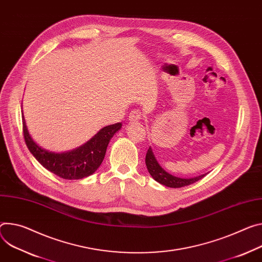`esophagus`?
I'll list each match as a JSON object with an SVG mask.
<instances>
[{
    "label": "esophagus",
    "mask_w": 262,
    "mask_h": 262,
    "mask_svg": "<svg viewBox=\"0 0 262 262\" xmlns=\"http://www.w3.org/2000/svg\"><path fill=\"white\" fill-rule=\"evenodd\" d=\"M128 118H129V121L136 122V121L141 120V119H142V114H141V112H139V111H133V112L129 114Z\"/></svg>",
    "instance_id": "34e87169"
}]
</instances>
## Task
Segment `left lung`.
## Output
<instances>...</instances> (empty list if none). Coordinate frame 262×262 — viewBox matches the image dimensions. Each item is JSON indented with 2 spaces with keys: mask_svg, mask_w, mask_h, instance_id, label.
Instances as JSON below:
<instances>
[{
  "mask_svg": "<svg viewBox=\"0 0 262 262\" xmlns=\"http://www.w3.org/2000/svg\"><path fill=\"white\" fill-rule=\"evenodd\" d=\"M145 163H146V167H147L150 176L158 183H160V184H162L166 187L180 188V187L188 186V185H191V184L198 182L199 180H201L205 177V174H203V176L192 178V179H181V178L174 177V176H172L168 172H166L159 165V163L156 160V158L154 156V152H152L150 147L147 150L146 158H145Z\"/></svg>",
  "mask_w": 262,
  "mask_h": 262,
  "instance_id": "left-lung-1",
  "label": "left lung"
}]
</instances>
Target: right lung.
I'll return each mask as SVG.
<instances>
[{"instance_id":"obj_1","label":"right lung","mask_w":262,"mask_h":262,"mask_svg":"<svg viewBox=\"0 0 262 262\" xmlns=\"http://www.w3.org/2000/svg\"><path fill=\"white\" fill-rule=\"evenodd\" d=\"M21 118L24 139L30 152L46 169L64 180L83 179L96 171L104 159L110 140L121 128V123L105 126L77 149L55 154L42 149L35 143L29 135L24 116Z\"/></svg>"}]
</instances>
